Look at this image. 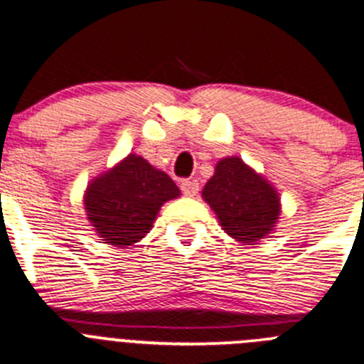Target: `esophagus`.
Masks as SVG:
<instances>
[{"instance_id": "obj_1", "label": "esophagus", "mask_w": 364, "mask_h": 364, "mask_svg": "<svg viewBox=\"0 0 364 364\" xmlns=\"http://www.w3.org/2000/svg\"><path fill=\"white\" fill-rule=\"evenodd\" d=\"M180 189L184 191L186 196H196L198 195V182L193 178H184L180 182Z\"/></svg>"}]
</instances>
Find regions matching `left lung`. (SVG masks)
<instances>
[{
	"label": "left lung",
	"mask_w": 364,
	"mask_h": 364,
	"mask_svg": "<svg viewBox=\"0 0 364 364\" xmlns=\"http://www.w3.org/2000/svg\"><path fill=\"white\" fill-rule=\"evenodd\" d=\"M228 236L255 243L272 234L280 214V198L264 176L240 157H225L202 191Z\"/></svg>",
	"instance_id": "8db88e82"
}]
</instances>
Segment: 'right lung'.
<instances>
[{
	"mask_svg": "<svg viewBox=\"0 0 364 364\" xmlns=\"http://www.w3.org/2000/svg\"><path fill=\"white\" fill-rule=\"evenodd\" d=\"M176 196L180 189L164 171L130 154L92 180L84 205L102 241L130 247L150 232L162 203Z\"/></svg>",
	"mask_w": 364,
	"mask_h": 364,
	"instance_id": "1",
	"label": "right lung"
}]
</instances>
